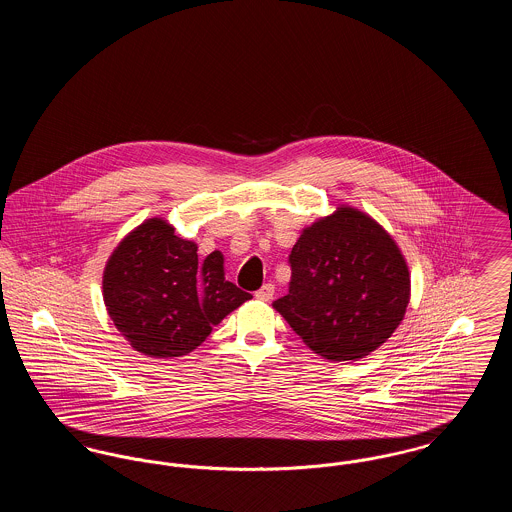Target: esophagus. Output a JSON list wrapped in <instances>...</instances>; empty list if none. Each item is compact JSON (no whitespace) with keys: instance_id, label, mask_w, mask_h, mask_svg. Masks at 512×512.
Returning <instances> with one entry per match:
<instances>
[{"instance_id":"34e87169","label":"esophagus","mask_w":512,"mask_h":512,"mask_svg":"<svg viewBox=\"0 0 512 512\" xmlns=\"http://www.w3.org/2000/svg\"><path fill=\"white\" fill-rule=\"evenodd\" d=\"M272 295H274V286H272V284H265L259 292H255V297H257L259 301H270Z\"/></svg>"}]
</instances>
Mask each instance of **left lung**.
Returning <instances> with one entry per match:
<instances>
[{"instance_id":"8db88e82","label":"left lung","mask_w":512,"mask_h":512,"mask_svg":"<svg viewBox=\"0 0 512 512\" xmlns=\"http://www.w3.org/2000/svg\"><path fill=\"white\" fill-rule=\"evenodd\" d=\"M290 292L272 307L326 361H359L405 317L411 272L390 232L351 205L301 230Z\"/></svg>"}]
</instances>
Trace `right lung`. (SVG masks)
Masks as SVG:
<instances>
[{"instance_id":"right-lung-1","label":"right lung","mask_w":512,"mask_h":512,"mask_svg":"<svg viewBox=\"0 0 512 512\" xmlns=\"http://www.w3.org/2000/svg\"><path fill=\"white\" fill-rule=\"evenodd\" d=\"M251 293L224 278V255L203 263L197 244L161 217L147 219L113 249L103 270V301L126 341L155 359L184 357Z\"/></svg>"}]
</instances>
